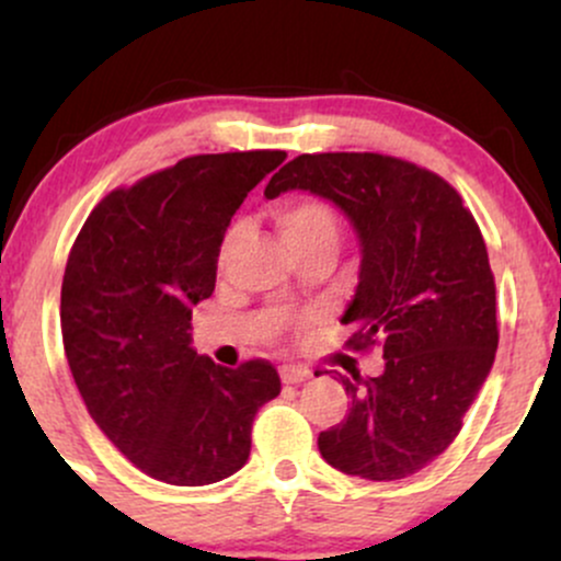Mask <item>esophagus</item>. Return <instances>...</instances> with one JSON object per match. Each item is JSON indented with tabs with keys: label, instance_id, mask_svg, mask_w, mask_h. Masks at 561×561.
I'll use <instances>...</instances> for the list:
<instances>
[{
	"label": "esophagus",
	"instance_id": "esophagus-1",
	"mask_svg": "<svg viewBox=\"0 0 561 561\" xmlns=\"http://www.w3.org/2000/svg\"><path fill=\"white\" fill-rule=\"evenodd\" d=\"M279 375L285 385H300L311 377V369H308V366H300V364H285L279 369Z\"/></svg>",
	"mask_w": 561,
	"mask_h": 561
}]
</instances>
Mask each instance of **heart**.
I'll use <instances>...</instances> for the list:
<instances>
[{"instance_id":"b5f03b06","label":"heart","mask_w":561,"mask_h":561,"mask_svg":"<svg viewBox=\"0 0 561 561\" xmlns=\"http://www.w3.org/2000/svg\"><path fill=\"white\" fill-rule=\"evenodd\" d=\"M274 218L295 253L313 248L337 250L340 237H343V221H340L337 208L317 195H300L287 199V203H282L276 208ZM237 240H240V227H231L227 237H224L221 250H218V266L221 268L227 266L231 253H234Z\"/></svg>"}]
</instances>
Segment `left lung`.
<instances>
[{
    "instance_id": "8db88e82",
    "label": "left lung",
    "mask_w": 561,
    "mask_h": 561,
    "mask_svg": "<svg viewBox=\"0 0 561 561\" xmlns=\"http://www.w3.org/2000/svg\"><path fill=\"white\" fill-rule=\"evenodd\" d=\"M287 190L332 199L356 227L362 274L340 321L356 324L347 347L379 345L385 358L379 377L337 375L351 409L319 435L321 456L364 480L409 478L456 440L493 366L482 231L446 179L379 152H306L274 173L266 197Z\"/></svg>"
}]
</instances>
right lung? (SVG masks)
Masks as SVG:
<instances>
[{
    "instance_id": "obj_1",
    "label": "right lung",
    "mask_w": 561,
    "mask_h": 561,
    "mask_svg": "<svg viewBox=\"0 0 561 561\" xmlns=\"http://www.w3.org/2000/svg\"><path fill=\"white\" fill-rule=\"evenodd\" d=\"M282 150L182 158L94 205L60 293L70 375L96 427L145 474L210 485L250 456V430L279 396L274 364L227 369L192 347L224 231Z\"/></svg>"
}]
</instances>
